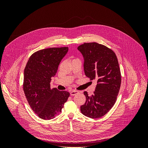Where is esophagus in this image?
I'll return each mask as SVG.
<instances>
[{
  "mask_svg": "<svg viewBox=\"0 0 148 148\" xmlns=\"http://www.w3.org/2000/svg\"><path fill=\"white\" fill-rule=\"evenodd\" d=\"M77 93H78V91H77V90H73V91H71L70 92V95L71 96H75V95H77Z\"/></svg>",
  "mask_w": 148,
  "mask_h": 148,
  "instance_id": "34e87169",
  "label": "esophagus"
}]
</instances>
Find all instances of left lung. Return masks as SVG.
I'll list each match as a JSON object with an SVG mask.
<instances>
[{
  "label": "left lung",
  "instance_id": "left-lung-1",
  "mask_svg": "<svg viewBox=\"0 0 148 148\" xmlns=\"http://www.w3.org/2000/svg\"><path fill=\"white\" fill-rule=\"evenodd\" d=\"M78 49L83 56L85 75L97 80L92 96L84 92L86 102L80 110L86 117L100 118L114 106L120 90L122 79L117 57L112 49L97 42H85Z\"/></svg>",
  "mask_w": 148,
  "mask_h": 148
}]
</instances>
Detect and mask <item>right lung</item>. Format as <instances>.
Instances as JSON below:
<instances>
[{"mask_svg":"<svg viewBox=\"0 0 148 148\" xmlns=\"http://www.w3.org/2000/svg\"><path fill=\"white\" fill-rule=\"evenodd\" d=\"M68 47H51L33 53L24 70L23 91L31 108L39 118L51 120L61 112L70 93L51 88Z\"/></svg>","mask_w":148,"mask_h":148,"instance_id":"add662e5","label":"right lung"}]
</instances>
